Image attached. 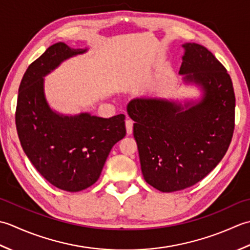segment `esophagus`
Returning <instances> with one entry per match:
<instances>
[{
  "label": "esophagus",
  "mask_w": 250,
  "mask_h": 250,
  "mask_svg": "<svg viewBox=\"0 0 250 250\" xmlns=\"http://www.w3.org/2000/svg\"><path fill=\"white\" fill-rule=\"evenodd\" d=\"M125 125H126L127 135H131L132 134V126H134V122H132L129 119H127L126 122H125Z\"/></svg>",
  "instance_id": "esophagus-1"
}]
</instances>
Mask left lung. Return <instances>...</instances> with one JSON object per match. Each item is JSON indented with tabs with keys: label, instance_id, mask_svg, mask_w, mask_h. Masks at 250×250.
Returning <instances> with one entry per match:
<instances>
[{
	"label": "left lung",
	"instance_id": "8db88e82",
	"mask_svg": "<svg viewBox=\"0 0 250 250\" xmlns=\"http://www.w3.org/2000/svg\"><path fill=\"white\" fill-rule=\"evenodd\" d=\"M179 75L196 98H134V123L142 176L161 192L180 191L205 178L222 160L234 130L235 96L230 75L201 44L185 43Z\"/></svg>",
	"mask_w": 250,
	"mask_h": 250
}]
</instances>
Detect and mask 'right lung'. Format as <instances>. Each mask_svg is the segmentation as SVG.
<instances>
[{"instance_id": "add662e5", "label": "right lung", "mask_w": 250, "mask_h": 250, "mask_svg": "<svg viewBox=\"0 0 250 250\" xmlns=\"http://www.w3.org/2000/svg\"><path fill=\"white\" fill-rule=\"evenodd\" d=\"M87 50L63 42L52 45L29 65L18 90L16 127L24 154L49 183L68 192L93 186L112 146L126 135L124 114H63L48 104L45 76Z\"/></svg>"}]
</instances>
